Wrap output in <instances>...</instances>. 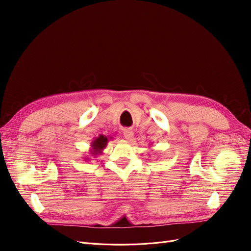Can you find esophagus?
<instances>
[{
    "mask_svg": "<svg viewBox=\"0 0 251 251\" xmlns=\"http://www.w3.org/2000/svg\"><path fill=\"white\" fill-rule=\"evenodd\" d=\"M134 136V132L131 130V128H125L124 130V137L127 140H130L133 138Z\"/></svg>",
    "mask_w": 251,
    "mask_h": 251,
    "instance_id": "34e87169",
    "label": "esophagus"
}]
</instances>
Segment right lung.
<instances>
[{
	"instance_id": "add662e5",
	"label": "right lung",
	"mask_w": 251,
	"mask_h": 251,
	"mask_svg": "<svg viewBox=\"0 0 251 251\" xmlns=\"http://www.w3.org/2000/svg\"><path fill=\"white\" fill-rule=\"evenodd\" d=\"M107 142H108V138L103 135H100V137L96 138L93 141V148L95 150V153H97V151H100H100L105 147Z\"/></svg>"
}]
</instances>
